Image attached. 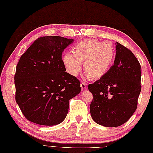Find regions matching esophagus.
I'll return each mask as SVG.
<instances>
[{
  "mask_svg": "<svg viewBox=\"0 0 153 153\" xmlns=\"http://www.w3.org/2000/svg\"><path fill=\"white\" fill-rule=\"evenodd\" d=\"M81 88L82 91L86 90L87 88V84L85 82H81Z\"/></svg>",
  "mask_w": 153,
  "mask_h": 153,
  "instance_id": "34e87169",
  "label": "esophagus"
}]
</instances>
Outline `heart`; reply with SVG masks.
I'll return each instance as SVG.
<instances>
[{
    "label": "heart",
    "instance_id": "1",
    "mask_svg": "<svg viewBox=\"0 0 153 153\" xmlns=\"http://www.w3.org/2000/svg\"><path fill=\"white\" fill-rule=\"evenodd\" d=\"M115 49L108 42L96 40H86L78 44L75 51H69L64 55L63 64L70 75L76 76L79 73L84 61L86 70L85 77L99 78L108 72L114 59Z\"/></svg>",
    "mask_w": 153,
    "mask_h": 153
}]
</instances>
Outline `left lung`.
I'll use <instances>...</instances> for the list:
<instances>
[{"instance_id":"8db88e82","label":"left lung","mask_w":153,"mask_h":153,"mask_svg":"<svg viewBox=\"0 0 153 153\" xmlns=\"http://www.w3.org/2000/svg\"><path fill=\"white\" fill-rule=\"evenodd\" d=\"M113 65L100 79L89 84L93 95L92 118L105 127H117L128 120L137 109L141 92V66L128 49L115 43Z\"/></svg>"}]
</instances>
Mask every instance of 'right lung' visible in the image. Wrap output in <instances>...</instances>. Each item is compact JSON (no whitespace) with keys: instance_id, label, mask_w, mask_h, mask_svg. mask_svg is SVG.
<instances>
[{"instance_id":"obj_1","label":"right lung","mask_w":153,"mask_h":153,"mask_svg":"<svg viewBox=\"0 0 153 153\" xmlns=\"http://www.w3.org/2000/svg\"><path fill=\"white\" fill-rule=\"evenodd\" d=\"M74 41L40 37L21 55L14 77L16 100L27 120L54 126L65 119L69 100L81 92L79 81L66 72L62 60V52Z\"/></svg>"}]
</instances>
